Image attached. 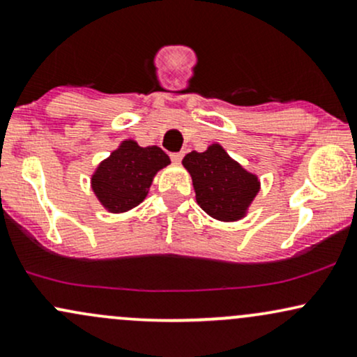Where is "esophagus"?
I'll list each match as a JSON object with an SVG mask.
<instances>
[{"label": "esophagus", "mask_w": 357, "mask_h": 357, "mask_svg": "<svg viewBox=\"0 0 357 357\" xmlns=\"http://www.w3.org/2000/svg\"><path fill=\"white\" fill-rule=\"evenodd\" d=\"M171 161L176 162V165H179V162L183 161V153H173V154H171Z\"/></svg>", "instance_id": "esophagus-1"}]
</instances>
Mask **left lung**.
I'll return each instance as SVG.
<instances>
[{
	"label": "left lung",
	"mask_w": 357,
	"mask_h": 357,
	"mask_svg": "<svg viewBox=\"0 0 357 357\" xmlns=\"http://www.w3.org/2000/svg\"><path fill=\"white\" fill-rule=\"evenodd\" d=\"M183 166L191 174L196 202L215 220H241L260 191L257 174L248 173L220 144L186 154Z\"/></svg>",
	"instance_id": "8db88e82"
}]
</instances>
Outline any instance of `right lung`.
I'll return each instance as SVG.
<instances>
[{"label": "right lung", "instance_id": "obj_1", "mask_svg": "<svg viewBox=\"0 0 357 357\" xmlns=\"http://www.w3.org/2000/svg\"><path fill=\"white\" fill-rule=\"evenodd\" d=\"M171 165L161 147H141L126 139L93 171V195L109 213H124L146 199L155 173Z\"/></svg>", "mask_w": 357, "mask_h": 357}]
</instances>
